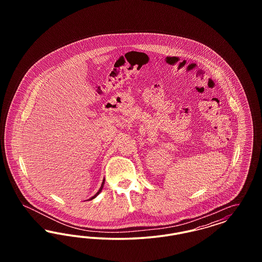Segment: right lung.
<instances>
[{
  "label": "right lung",
  "mask_w": 262,
  "mask_h": 262,
  "mask_svg": "<svg viewBox=\"0 0 262 262\" xmlns=\"http://www.w3.org/2000/svg\"><path fill=\"white\" fill-rule=\"evenodd\" d=\"M104 183H105V179H104V180H103V182H102V185H101V187H100L99 190H98V191H97V193H96V194H95V195H93V196H92V198H91V199H89V200H93V199H95V198H96V196H97V195H98V194H99L100 192H101V190H102V188H103V186H104Z\"/></svg>",
  "instance_id": "1"
}]
</instances>
